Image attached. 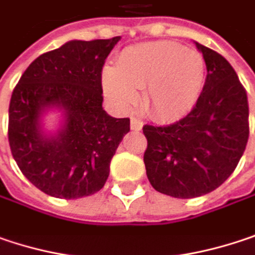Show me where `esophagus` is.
<instances>
[{"instance_id":"1","label":"esophagus","mask_w":255,"mask_h":255,"mask_svg":"<svg viewBox=\"0 0 255 255\" xmlns=\"http://www.w3.org/2000/svg\"><path fill=\"white\" fill-rule=\"evenodd\" d=\"M143 128V122L140 120V119H132L130 120V129L132 130H140Z\"/></svg>"}]
</instances>
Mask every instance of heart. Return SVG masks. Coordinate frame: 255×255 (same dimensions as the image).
<instances>
[{"label":"heart","instance_id":"1","mask_svg":"<svg viewBox=\"0 0 255 255\" xmlns=\"http://www.w3.org/2000/svg\"><path fill=\"white\" fill-rule=\"evenodd\" d=\"M206 81L200 52L175 42H146L122 50L101 71L104 96L119 112H130L145 88V106L159 120H178L194 109Z\"/></svg>","mask_w":255,"mask_h":255}]
</instances>
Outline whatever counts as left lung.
Listing matches in <instances>:
<instances>
[{
	"instance_id": "obj_1",
	"label": "left lung",
	"mask_w": 255,
	"mask_h": 255,
	"mask_svg": "<svg viewBox=\"0 0 255 255\" xmlns=\"http://www.w3.org/2000/svg\"><path fill=\"white\" fill-rule=\"evenodd\" d=\"M206 81L194 109L167 126H143L146 175L155 190L191 199L218 189L237 168L248 142V100L227 59L197 42Z\"/></svg>"
}]
</instances>
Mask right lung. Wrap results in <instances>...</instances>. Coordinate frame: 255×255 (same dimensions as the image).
<instances>
[{"label": "right lung", "instance_id": "obj_1", "mask_svg": "<svg viewBox=\"0 0 255 255\" xmlns=\"http://www.w3.org/2000/svg\"><path fill=\"white\" fill-rule=\"evenodd\" d=\"M119 40H69L36 58L12 91L11 154L28 181L49 196L80 199L101 190L130 130L129 119L103 110L101 71ZM50 111L60 113L56 131L44 128Z\"/></svg>", "mask_w": 255, "mask_h": 255}]
</instances>
